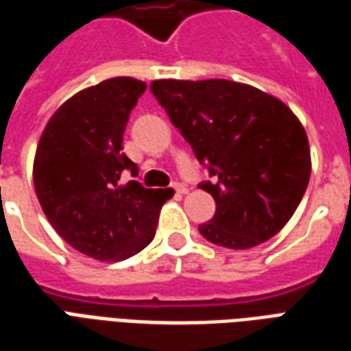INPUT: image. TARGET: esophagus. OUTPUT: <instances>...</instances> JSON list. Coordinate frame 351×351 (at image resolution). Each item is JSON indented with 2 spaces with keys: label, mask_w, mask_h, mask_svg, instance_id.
<instances>
[{
  "label": "esophagus",
  "mask_w": 351,
  "mask_h": 351,
  "mask_svg": "<svg viewBox=\"0 0 351 351\" xmlns=\"http://www.w3.org/2000/svg\"><path fill=\"white\" fill-rule=\"evenodd\" d=\"M173 190L176 191V193H180V195H184V193H188V188L186 186H182V184H173Z\"/></svg>",
  "instance_id": "1"
}]
</instances>
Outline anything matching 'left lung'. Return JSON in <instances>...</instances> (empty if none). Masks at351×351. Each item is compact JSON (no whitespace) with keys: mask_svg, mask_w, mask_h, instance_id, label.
<instances>
[{"mask_svg":"<svg viewBox=\"0 0 351 351\" xmlns=\"http://www.w3.org/2000/svg\"><path fill=\"white\" fill-rule=\"evenodd\" d=\"M150 90L214 176L199 184L216 201L199 233L231 250L276 235L301 203L312 167L306 131L291 108L223 79L154 80Z\"/></svg>","mask_w":351,"mask_h":351,"instance_id":"1","label":"left lung"}]
</instances>
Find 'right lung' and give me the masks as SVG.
Masks as SVG:
<instances>
[{"label":"right lung","mask_w":351,"mask_h":351,"mask_svg":"<svg viewBox=\"0 0 351 351\" xmlns=\"http://www.w3.org/2000/svg\"><path fill=\"white\" fill-rule=\"evenodd\" d=\"M143 80L116 77L75 93L52 114L34 161V184L50 226L75 250L99 261H122L152 243L173 190H150L122 154L131 108Z\"/></svg>","instance_id":"1"}]
</instances>
